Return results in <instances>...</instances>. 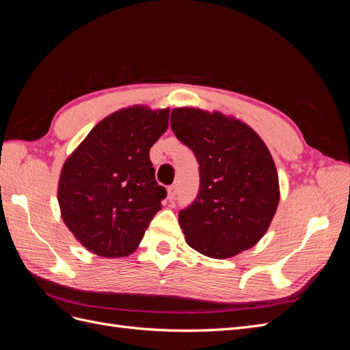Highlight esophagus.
<instances>
[{
  "label": "esophagus",
  "instance_id": "obj_1",
  "mask_svg": "<svg viewBox=\"0 0 350 350\" xmlns=\"http://www.w3.org/2000/svg\"><path fill=\"white\" fill-rule=\"evenodd\" d=\"M176 191H178L176 184H174V185H171V187L167 188V200L169 201H172L176 197Z\"/></svg>",
  "mask_w": 350,
  "mask_h": 350
}]
</instances>
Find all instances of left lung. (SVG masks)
I'll list each match as a JSON object with an SVG mask.
<instances>
[{
  "instance_id": "1",
  "label": "left lung",
  "mask_w": 350,
  "mask_h": 350,
  "mask_svg": "<svg viewBox=\"0 0 350 350\" xmlns=\"http://www.w3.org/2000/svg\"><path fill=\"white\" fill-rule=\"evenodd\" d=\"M171 129L200 166L198 194L178 216L188 245L219 260L256 245L280 198L267 146L251 126L220 112L175 108Z\"/></svg>"
}]
</instances>
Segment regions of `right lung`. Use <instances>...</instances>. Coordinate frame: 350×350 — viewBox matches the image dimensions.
Listing matches in <instances>:
<instances>
[{
    "mask_svg": "<svg viewBox=\"0 0 350 350\" xmlns=\"http://www.w3.org/2000/svg\"><path fill=\"white\" fill-rule=\"evenodd\" d=\"M167 120L169 109L142 105L116 111L94 125L62 166V220L96 256H130L162 208L166 189L154 179L149 152Z\"/></svg>",
    "mask_w": 350,
    "mask_h": 350,
    "instance_id": "obj_1",
    "label": "right lung"
}]
</instances>
